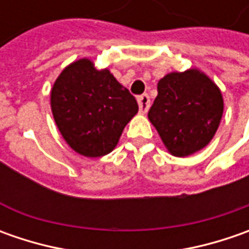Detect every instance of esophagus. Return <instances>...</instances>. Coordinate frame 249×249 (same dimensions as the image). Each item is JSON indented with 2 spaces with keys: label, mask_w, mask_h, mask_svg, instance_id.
I'll return each instance as SVG.
<instances>
[{
  "label": "esophagus",
  "mask_w": 249,
  "mask_h": 249,
  "mask_svg": "<svg viewBox=\"0 0 249 249\" xmlns=\"http://www.w3.org/2000/svg\"><path fill=\"white\" fill-rule=\"evenodd\" d=\"M137 101H139L140 112H141V113H145V112L149 109V105H151L149 97L147 94H142V95H140L139 98H137Z\"/></svg>",
  "instance_id": "1"
}]
</instances>
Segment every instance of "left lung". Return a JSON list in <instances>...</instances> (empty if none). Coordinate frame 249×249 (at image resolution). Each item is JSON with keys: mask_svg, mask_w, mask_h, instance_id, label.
<instances>
[{"mask_svg": "<svg viewBox=\"0 0 249 249\" xmlns=\"http://www.w3.org/2000/svg\"><path fill=\"white\" fill-rule=\"evenodd\" d=\"M223 115L219 87L198 69L167 73L148 112L167 151L184 158L206 147Z\"/></svg>", "mask_w": 249, "mask_h": 249, "instance_id": "left-lung-1", "label": "left lung"}]
</instances>
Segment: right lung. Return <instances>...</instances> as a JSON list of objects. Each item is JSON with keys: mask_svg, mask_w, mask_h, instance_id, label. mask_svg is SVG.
Masks as SVG:
<instances>
[{"mask_svg": "<svg viewBox=\"0 0 249 249\" xmlns=\"http://www.w3.org/2000/svg\"><path fill=\"white\" fill-rule=\"evenodd\" d=\"M53 119L69 147L87 158L109 154L139 112L136 98L108 69L87 58L63 69L51 90Z\"/></svg>", "mask_w": 249, "mask_h": 249, "instance_id": "1", "label": "right lung"}]
</instances>
